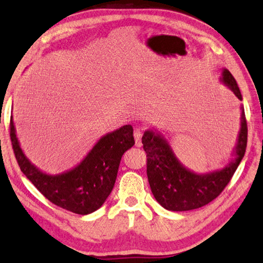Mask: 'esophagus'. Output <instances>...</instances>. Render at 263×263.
I'll list each match as a JSON object with an SVG mask.
<instances>
[{"label":"esophagus","instance_id":"1","mask_svg":"<svg viewBox=\"0 0 263 263\" xmlns=\"http://www.w3.org/2000/svg\"><path fill=\"white\" fill-rule=\"evenodd\" d=\"M135 142H136V147H141L142 142H141V137H142V131L140 128H137L135 131Z\"/></svg>","mask_w":263,"mask_h":263}]
</instances>
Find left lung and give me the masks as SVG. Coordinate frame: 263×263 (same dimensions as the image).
<instances>
[{
  "label": "left lung",
  "mask_w": 263,
  "mask_h": 263,
  "mask_svg": "<svg viewBox=\"0 0 263 263\" xmlns=\"http://www.w3.org/2000/svg\"><path fill=\"white\" fill-rule=\"evenodd\" d=\"M220 82L243 100L237 82L230 71L222 68ZM240 127L233 151V158L222 168L196 173L179 161L161 132L148 128L142 137L147 154V177L152 193L164 209L174 212L190 211L212 202L229 183L243 159L248 143V124L243 105L240 106Z\"/></svg>",
  "instance_id": "left-lung-1"
}]
</instances>
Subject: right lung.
Segmentation results:
<instances>
[{
  "label": "right lung",
  "mask_w": 263,
  "mask_h": 263,
  "mask_svg": "<svg viewBox=\"0 0 263 263\" xmlns=\"http://www.w3.org/2000/svg\"><path fill=\"white\" fill-rule=\"evenodd\" d=\"M10 137L15 159L29 181L51 203L82 215L95 212L106 202L114 188L123 154L135 145L132 125H123L102 136L76 166L59 174H50L34 165L25 155L12 116Z\"/></svg>",
  "instance_id": "obj_1"
}]
</instances>
